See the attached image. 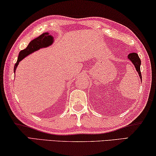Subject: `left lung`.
I'll return each mask as SVG.
<instances>
[{"mask_svg": "<svg viewBox=\"0 0 156 156\" xmlns=\"http://www.w3.org/2000/svg\"><path fill=\"white\" fill-rule=\"evenodd\" d=\"M128 58L133 63V64L134 65L135 69H136V71L138 72V73H139L140 78H141V80H142L141 69H140V66H141V59H140L139 56H138V54L136 53L129 54L128 55Z\"/></svg>", "mask_w": 156, "mask_h": 156, "instance_id": "left-lung-1", "label": "left lung"}]
</instances>
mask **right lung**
Segmentation results:
<instances>
[{"label":"right lung","instance_id":"obj_1","mask_svg":"<svg viewBox=\"0 0 156 156\" xmlns=\"http://www.w3.org/2000/svg\"><path fill=\"white\" fill-rule=\"evenodd\" d=\"M52 43H53V37L51 35H49L48 32L43 33L40 36H39L30 41L27 47H26V49L21 50L20 51L17 61L14 66V72H15V70H16V68L18 66L20 61L23 60L25 56H28L29 54H32V52L37 51V50L41 49V48L47 47L48 46L51 45Z\"/></svg>","mask_w":156,"mask_h":156}]
</instances>
